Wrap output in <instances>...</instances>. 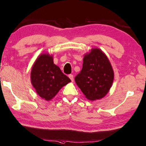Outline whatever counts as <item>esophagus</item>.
I'll list each match as a JSON object with an SVG mask.
<instances>
[{"label":"esophagus","instance_id":"esophagus-1","mask_svg":"<svg viewBox=\"0 0 146 146\" xmlns=\"http://www.w3.org/2000/svg\"><path fill=\"white\" fill-rule=\"evenodd\" d=\"M68 77H69V78H70L71 81L73 82V80H74V79H73V75H69Z\"/></svg>","mask_w":146,"mask_h":146}]
</instances>
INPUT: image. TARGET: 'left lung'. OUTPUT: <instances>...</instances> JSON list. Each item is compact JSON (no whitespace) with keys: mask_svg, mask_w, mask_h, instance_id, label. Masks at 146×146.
<instances>
[{"mask_svg":"<svg viewBox=\"0 0 146 146\" xmlns=\"http://www.w3.org/2000/svg\"><path fill=\"white\" fill-rule=\"evenodd\" d=\"M114 73L108 57L98 48L84 54L82 69L75 80L86 98L96 101L104 98L114 81Z\"/></svg>","mask_w":146,"mask_h":146,"instance_id":"8db88e82","label":"left lung"}]
</instances>
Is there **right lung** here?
Listing matches in <instances>:
<instances>
[{
	"label": "right lung",
	"instance_id": "add662e5",
	"mask_svg": "<svg viewBox=\"0 0 146 146\" xmlns=\"http://www.w3.org/2000/svg\"><path fill=\"white\" fill-rule=\"evenodd\" d=\"M31 80L36 93L45 101L51 100L62 87L71 82L54 64L52 55L48 53H42L37 58L31 69Z\"/></svg>",
	"mask_w": 146,
	"mask_h": 146
}]
</instances>
